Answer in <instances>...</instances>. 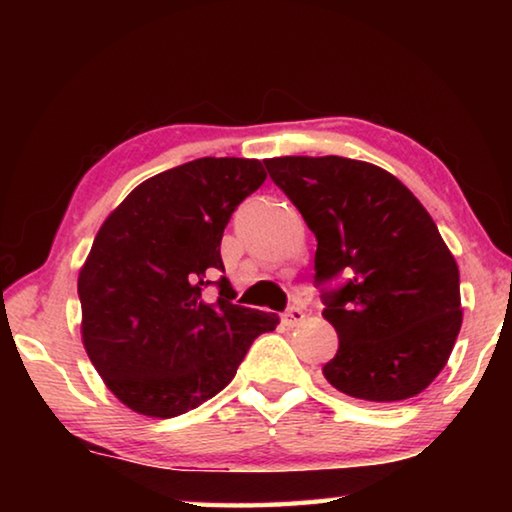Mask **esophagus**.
Here are the masks:
<instances>
[{
	"instance_id": "obj_1",
	"label": "esophagus",
	"mask_w": 512,
	"mask_h": 512,
	"mask_svg": "<svg viewBox=\"0 0 512 512\" xmlns=\"http://www.w3.org/2000/svg\"><path fill=\"white\" fill-rule=\"evenodd\" d=\"M302 320H305V311H302L300 307H289L282 314V323L287 327H296L302 323Z\"/></svg>"
}]
</instances>
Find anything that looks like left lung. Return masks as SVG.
<instances>
[{"label":"left lung","mask_w":512,"mask_h":512,"mask_svg":"<svg viewBox=\"0 0 512 512\" xmlns=\"http://www.w3.org/2000/svg\"><path fill=\"white\" fill-rule=\"evenodd\" d=\"M316 235V280L339 352L323 366L336 391L391 404L422 393L461 332V280L436 223L393 173L339 155L264 160Z\"/></svg>","instance_id":"1"}]
</instances>
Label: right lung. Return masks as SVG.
<instances>
[{"instance_id":"obj_1","label":"right lung","mask_w":512,"mask_h":512,"mask_svg":"<svg viewBox=\"0 0 512 512\" xmlns=\"http://www.w3.org/2000/svg\"><path fill=\"white\" fill-rule=\"evenodd\" d=\"M259 160L198 158L137 185L94 237L79 273L81 336L92 366L128 409L176 418L237 375L277 314L232 305L221 237L237 205L262 187Z\"/></svg>"}]
</instances>
